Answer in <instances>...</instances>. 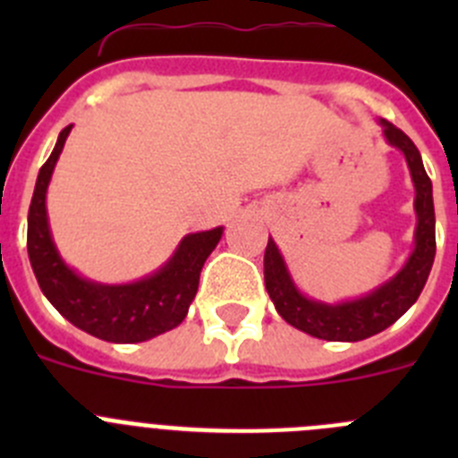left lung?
<instances>
[{
  "mask_svg": "<svg viewBox=\"0 0 458 458\" xmlns=\"http://www.w3.org/2000/svg\"><path fill=\"white\" fill-rule=\"evenodd\" d=\"M387 144L403 153L415 185V248L402 270L369 293L342 302H323L302 293L295 286L284 257L273 238L264 254L266 291L275 310L286 323L326 342H360L383 333L396 318H402L422 293L436 257V213L431 179L424 172L422 156L411 137L390 121L380 119Z\"/></svg>",
  "mask_w": 458,
  "mask_h": 458,
  "instance_id": "1",
  "label": "left lung"
}]
</instances>
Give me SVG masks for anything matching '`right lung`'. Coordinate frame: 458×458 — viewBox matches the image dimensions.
Here are the masks:
<instances>
[{"label": "right lung", "instance_id": "1", "mask_svg": "<svg viewBox=\"0 0 458 458\" xmlns=\"http://www.w3.org/2000/svg\"><path fill=\"white\" fill-rule=\"evenodd\" d=\"M72 125H66L40 167L27 217V252L40 291L75 327L114 344H137L179 326L192 305L204 261L220 242L225 226L188 233L167 264L128 284H100L82 277L62 259L47 222L46 194Z\"/></svg>", "mask_w": 458, "mask_h": 458}]
</instances>
